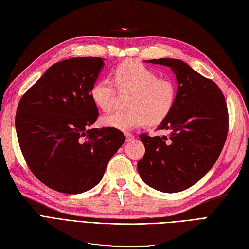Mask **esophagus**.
I'll use <instances>...</instances> for the list:
<instances>
[{
  "mask_svg": "<svg viewBox=\"0 0 249 249\" xmlns=\"http://www.w3.org/2000/svg\"><path fill=\"white\" fill-rule=\"evenodd\" d=\"M134 135H132L131 133H125V139L126 141H132L134 139Z\"/></svg>",
  "mask_w": 249,
  "mask_h": 249,
  "instance_id": "34e87169",
  "label": "esophagus"
}]
</instances>
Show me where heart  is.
I'll use <instances>...</instances> for the list:
<instances>
[{"label":"heart","mask_w":249,"mask_h":249,"mask_svg":"<svg viewBox=\"0 0 249 249\" xmlns=\"http://www.w3.org/2000/svg\"><path fill=\"white\" fill-rule=\"evenodd\" d=\"M113 74L119 92H130L125 103L127 109L103 116L101 124L104 126L129 131L144 122L159 124L175 106V83L170 79L158 78L154 71L142 63L124 61L115 67ZM90 97L97 107L108 112L114 105L116 89L110 80H100L90 89Z\"/></svg>","instance_id":"b5f03b06"}]
</instances>
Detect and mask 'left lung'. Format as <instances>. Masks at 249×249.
<instances>
[{
  "instance_id": "obj_1",
  "label": "left lung",
  "mask_w": 249,
  "mask_h": 249,
  "mask_svg": "<svg viewBox=\"0 0 249 249\" xmlns=\"http://www.w3.org/2000/svg\"><path fill=\"white\" fill-rule=\"evenodd\" d=\"M176 74V103L158 126L168 136L139 138L145 154L137 164L143 182L154 189L176 193L188 189L213 167L228 136V107L212 80L178 59H153Z\"/></svg>"
}]
</instances>
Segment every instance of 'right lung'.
Masks as SVG:
<instances>
[{
	"instance_id": "add662e5",
	"label": "right lung",
	"mask_w": 249,
	"mask_h": 249,
	"mask_svg": "<svg viewBox=\"0 0 249 249\" xmlns=\"http://www.w3.org/2000/svg\"><path fill=\"white\" fill-rule=\"evenodd\" d=\"M104 65L99 57L57 62L18 103L16 129L22 156L53 190L78 194L92 189L125 141L117 129H90L99 116L90 89Z\"/></svg>"
}]
</instances>
